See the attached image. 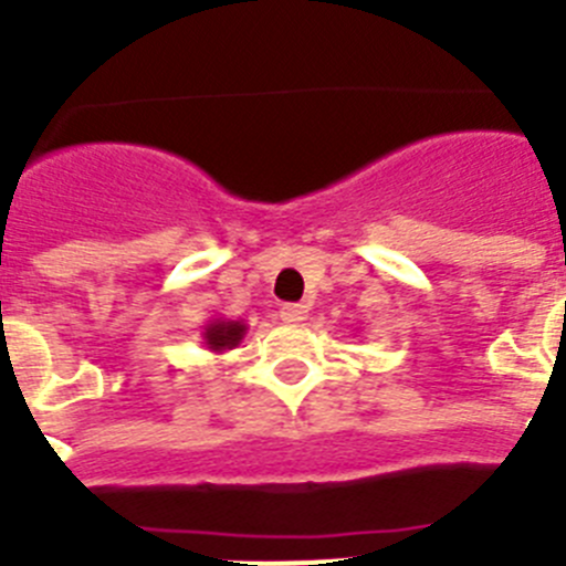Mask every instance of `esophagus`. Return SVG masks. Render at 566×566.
<instances>
[{
  "mask_svg": "<svg viewBox=\"0 0 566 566\" xmlns=\"http://www.w3.org/2000/svg\"><path fill=\"white\" fill-rule=\"evenodd\" d=\"M306 317L308 306H303V303H289V306L280 308V319H283V323H303Z\"/></svg>",
  "mask_w": 566,
  "mask_h": 566,
  "instance_id": "esophagus-1",
  "label": "esophagus"
}]
</instances>
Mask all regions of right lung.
Here are the masks:
<instances>
[{"instance_id": "right-lung-1", "label": "right lung", "mask_w": 566, "mask_h": 566, "mask_svg": "<svg viewBox=\"0 0 566 566\" xmlns=\"http://www.w3.org/2000/svg\"><path fill=\"white\" fill-rule=\"evenodd\" d=\"M203 345H207L209 352L223 354L229 348L240 343V339L247 337V323L243 319H227V317H214L209 319L207 326L201 332Z\"/></svg>"}]
</instances>
